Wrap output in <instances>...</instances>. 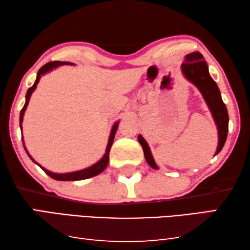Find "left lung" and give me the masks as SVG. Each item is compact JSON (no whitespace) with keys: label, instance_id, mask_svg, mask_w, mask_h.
<instances>
[{"label":"left lung","instance_id":"obj_1","mask_svg":"<svg viewBox=\"0 0 250 250\" xmlns=\"http://www.w3.org/2000/svg\"><path fill=\"white\" fill-rule=\"evenodd\" d=\"M181 72H183L186 80H188L190 83L200 90L203 99L206 101L208 109L211 111L213 120H214L217 128V135H219L217 148L214 154V155H217L224 146L229 132L228 108L222 101L220 89L208 73V64L200 52H192L185 57V62L181 64ZM138 140L140 144L142 145L144 157L147 164L152 168L157 169L158 166L154 161L147 142L141 134H139Z\"/></svg>","mask_w":250,"mask_h":250}]
</instances>
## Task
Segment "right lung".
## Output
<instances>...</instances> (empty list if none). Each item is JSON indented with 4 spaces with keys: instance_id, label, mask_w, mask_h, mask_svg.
<instances>
[{
    "instance_id": "add662e5",
    "label": "right lung",
    "mask_w": 250,
    "mask_h": 250,
    "mask_svg": "<svg viewBox=\"0 0 250 250\" xmlns=\"http://www.w3.org/2000/svg\"><path fill=\"white\" fill-rule=\"evenodd\" d=\"M74 65L73 63L71 62H62V61H54V62H49L47 63L46 65H43L42 69L38 71L37 73V78H36V81L34 85L31 86L30 88H28L27 90V94H26V102H25V105L22 107V109L21 110L20 113V128L21 130H22V119H24V115H25V111L27 109V106H28V103H29V99L31 94L34 93V90L37 87V84L39 83L40 79H42V76L49 73V72H51L52 70L57 69L60 65ZM118 125H119V121H116L115 124H113L111 131H110V134H109V140H108V144H107V147H106V152L104 154V156L99 160L97 163H95L94 165L87 167V168H84V169H81V170H76V171H71V172H64V174H58V172H52L48 169L44 168L42 165H39L37 162H36L33 157H31L30 154L27 151V148L25 146V142H24V138H21L22 141V145H24V148L27 153V155L29 156V158L31 161H33L35 164H37L40 168H42L44 172L48 176L51 177V178L56 179V180H61V181H75V180H83V179H87L90 178V177H94V176H97L101 174L102 171H104V169L106 168L107 165H108V162H109V152H110V148H111V145L113 143V139H115V135L117 132V129H118Z\"/></svg>"
}]
</instances>
